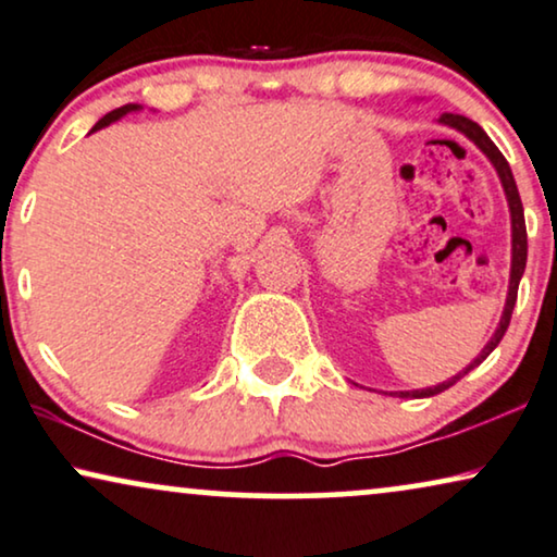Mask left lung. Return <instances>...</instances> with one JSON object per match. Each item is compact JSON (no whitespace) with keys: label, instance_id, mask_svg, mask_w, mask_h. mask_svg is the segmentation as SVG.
Listing matches in <instances>:
<instances>
[{"label":"left lung","instance_id":"8db88e82","mask_svg":"<svg viewBox=\"0 0 557 557\" xmlns=\"http://www.w3.org/2000/svg\"><path fill=\"white\" fill-rule=\"evenodd\" d=\"M441 122L446 124V127H454L458 132H463L466 137L471 139L473 145L479 147L481 152L486 154L488 160H492V165L496 168V173H499V181H502V188L507 193V203H509V213H511V272H509V293H507V302H504V313H502V321L496 325L494 336L488 344L481 348V354L476 359L471 361L469 367L463 369V372H458L456 376H450L448 382L438 384V387H428V389H412V392H395V397H433L438 395V392L454 387V384L461 380L471 372L473 367H479L481 361L486 359L488 354L494 351L496 346H499V341L504 338V333L509 329V321H511V310H515V302H517V287H520V280L524 274V264H528V228H524V211H522V201H520V190H517V183H515V175H511L509 170V162L504 160V154L499 152V147H496L492 139L484 129L479 127L476 122H471L469 116H461V114H443Z\"/></svg>","mask_w":557,"mask_h":557}]
</instances>
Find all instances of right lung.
Here are the masks:
<instances>
[{
	"label": "right lung",
	"mask_w": 557,
	"mask_h": 557,
	"mask_svg": "<svg viewBox=\"0 0 557 557\" xmlns=\"http://www.w3.org/2000/svg\"><path fill=\"white\" fill-rule=\"evenodd\" d=\"M139 109H143V107H137V103H127V107H119V109H114V111H109L107 116L99 119V122L94 124V129H91V132L101 129V127H109L111 122H116V119H122L124 114H129V111H139Z\"/></svg>",
	"instance_id": "1"
}]
</instances>
